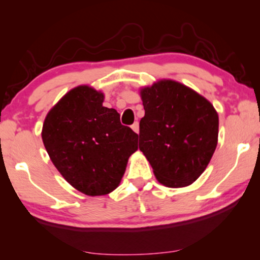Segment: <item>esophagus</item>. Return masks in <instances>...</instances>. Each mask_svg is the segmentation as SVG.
<instances>
[{"label": "esophagus", "instance_id": "esophagus-1", "mask_svg": "<svg viewBox=\"0 0 260 260\" xmlns=\"http://www.w3.org/2000/svg\"><path fill=\"white\" fill-rule=\"evenodd\" d=\"M131 129H133L136 134L140 133V124H138V122H135L133 125H131Z\"/></svg>", "mask_w": 260, "mask_h": 260}]
</instances>
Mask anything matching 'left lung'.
Segmentation results:
<instances>
[{
  "label": "left lung",
  "mask_w": 260,
  "mask_h": 260,
  "mask_svg": "<svg viewBox=\"0 0 260 260\" xmlns=\"http://www.w3.org/2000/svg\"><path fill=\"white\" fill-rule=\"evenodd\" d=\"M145 115L140 150L159 182L180 188L193 183L208 166L218 143L219 117L207 99L173 80L141 91Z\"/></svg>",
  "instance_id": "left-lung-1"
}]
</instances>
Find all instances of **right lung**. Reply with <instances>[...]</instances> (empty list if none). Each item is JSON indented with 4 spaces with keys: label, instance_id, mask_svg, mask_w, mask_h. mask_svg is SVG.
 <instances>
[{
    "label": "right lung",
    "instance_id": "right-lung-1",
    "mask_svg": "<svg viewBox=\"0 0 260 260\" xmlns=\"http://www.w3.org/2000/svg\"><path fill=\"white\" fill-rule=\"evenodd\" d=\"M103 101L101 92L78 86L60 99L42 126L53 165L71 186L90 197L118 187L138 148V135L122 125L119 113Z\"/></svg>",
    "mask_w": 260,
    "mask_h": 260
}]
</instances>
